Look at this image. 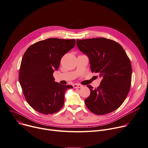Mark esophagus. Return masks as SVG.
<instances>
[{"label": "esophagus", "instance_id": "1", "mask_svg": "<svg viewBox=\"0 0 148 148\" xmlns=\"http://www.w3.org/2000/svg\"><path fill=\"white\" fill-rule=\"evenodd\" d=\"M73 87L75 88H77L82 87V86L81 84H73Z\"/></svg>", "mask_w": 148, "mask_h": 148}]
</instances>
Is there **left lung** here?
Returning a JSON list of instances; mask_svg holds the SVG:
<instances>
[{"label": "left lung", "mask_w": 148, "mask_h": 148, "mask_svg": "<svg viewBox=\"0 0 148 148\" xmlns=\"http://www.w3.org/2000/svg\"><path fill=\"white\" fill-rule=\"evenodd\" d=\"M78 49L88 57L92 73L102 80L95 89L90 85V95L85 100L93 113H111L122 104L129 92L132 69L123 47L113 40L104 38L77 39Z\"/></svg>", "instance_id": "8db88e82"}]
</instances>
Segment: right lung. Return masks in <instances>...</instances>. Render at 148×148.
<instances>
[{
  "mask_svg": "<svg viewBox=\"0 0 148 148\" xmlns=\"http://www.w3.org/2000/svg\"><path fill=\"white\" fill-rule=\"evenodd\" d=\"M75 45V40L48 38L31 45L22 57L19 81L28 103L43 114L58 112L64 104L66 90L72 86L56 83L53 77L61 58Z\"/></svg>",
  "mask_w": 148,
  "mask_h": 148,
  "instance_id": "right-lung-1",
  "label": "right lung"
}]
</instances>
